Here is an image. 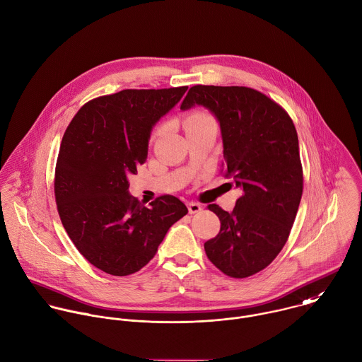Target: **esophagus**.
I'll list each match as a JSON object with an SVG mask.
<instances>
[{
  "instance_id": "obj_1",
  "label": "esophagus",
  "mask_w": 362,
  "mask_h": 362,
  "mask_svg": "<svg viewBox=\"0 0 362 362\" xmlns=\"http://www.w3.org/2000/svg\"><path fill=\"white\" fill-rule=\"evenodd\" d=\"M187 209H189V213H190V214H196V213L202 211V209H203V207H202L199 203L190 202V203H187Z\"/></svg>"
}]
</instances>
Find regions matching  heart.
<instances>
[{
	"instance_id": "1",
	"label": "heart",
	"mask_w": 362,
	"mask_h": 362,
	"mask_svg": "<svg viewBox=\"0 0 362 362\" xmlns=\"http://www.w3.org/2000/svg\"><path fill=\"white\" fill-rule=\"evenodd\" d=\"M209 122H213L211 117L204 114V112H194L192 115H189L186 118V122H185V127H193V125H202V124H209Z\"/></svg>"
}]
</instances>
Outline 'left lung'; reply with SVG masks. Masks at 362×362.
<instances>
[{
  "instance_id": "left-lung-1",
  "label": "left lung",
  "mask_w": 362,
  "mask_h": 362,
  "mask_svg": "<svg viewBox=\"0 0 362 362\" xmlns=\"http://www.w3.org/2000/svg\"><path fill=\"white\" fill-rule=\"evenodd\" d=\"M196 105L218 121L221 172L243 190L231 213L207 206L221 227L204 250L223 274L247 278L276 258L296 218L303 192L298 132L288 112L254 88L193 86L180 110Z\"/></svg>"
}]
</instances>
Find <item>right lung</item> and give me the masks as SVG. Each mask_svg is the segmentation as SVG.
<instances>
[{
    "label": "right lung",
    "mask_w": 362,
    "mask_h": 362,
    "mask_svg": "<svg viewBox=\"0 0 362 362\" xmlns=\"http://www.w3.org/2000/svg\"><path fill=\"white\" fill-rule=\"evenodd\" d=\"M186 90H122L94 98L63 135L54 172L57 211L78 252L105 274L138 272L187 214L175 196L145 207L128 190V176L146 160L152 128Z\"/></svg>",
    "instance_id": "1"
}]
</instances>
